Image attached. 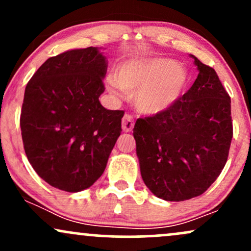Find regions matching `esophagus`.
<instances>
[{
  "mask_svg": "<svg viewBox=\"0 0 251 251\" xmlns=\"http://www.w3.org/2000/svg\"><path fill=\"white\" fill-rule=\"evenodd\" d=\"M134 125V119L131 114L126 113L124 116L123 120H122V126H123V131L124 132H131L132 128H133Z\"/></svg>",
  "mask_w": 251,
  "mask_h": 251,
  "instance_id": "esophagus-1",
  "label": "esophagus"
}]
</instances>
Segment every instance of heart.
I'll return each instance as SVG.
<instances>
[{
    "instance_id": "b5f03b06",
    "label": "heart",
    "mask_w": 251,
    "mask_h": 251,
    "mask_svg": "<svg viewBox=\"0 0 251 251\" xmlns=\"http://www.w3.org/2000/svg\"><path fill=\"white\" fill-rule=\"evenodd\" d=\"M189 74L175 60L165 57L132 60L116 76H109L112 93L123 89L134 94V105L144 114H158L175 105L185 92Z\"/></svg>"
}]
</instances>
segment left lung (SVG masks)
<instances>
[{"mask_svg": "<svg viewBox=\"0 0 251 251\" xmlns=\"http://www.w3.org/2000/svg\"><path fill=\"white\" fill-rule=\"evenodd\" d=\"M191 57L200 71L191 88L166 111L137 119L133 128L144 183L170 201L205 192L226 165L232 139L229 94L214 68Z\"/></svg>", "mask_w": 251, "mask_h": 251, "instance_id": "left-lung-1", "label": "left lung"}]
</instances>
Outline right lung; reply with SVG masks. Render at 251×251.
I'll list each match as a JSON object with an SVG mask.
<instances>
[{
	"label": "right lung",
	"mask_w": 251,
	"mask_h": 251,
	"mask_svg": "<svg viewBox=\"0 0 251 251\" xmlns=\"http://www.w3.org/2000/svg\"><path fill=\"white\" fill-rule=\"evenodd\" d=\"M107 60L97 47L50 57L25 86L22 140L43 180L67 192L93 185L105 171L122 132L124 111L99 101Z\"/></svg>",
	"instance_id": "right-lung-1"
}]
</instances>
